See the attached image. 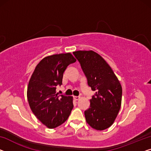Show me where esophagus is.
Segmentation results:
<instances>
[{
	"label": "esophagus",
	"instance_id": "esophagus-1",
	"mask_svg": "<svg viewBox=\"0 0 151 151\" xmlns=\"http://www.w3.org/2000/svg\"><path fill=\"white\" fill-rule=\"evenodd\" d=\"M74 99H75V100L77 101V100H79L80 97H79V96H74Z\"/></svg>",
	"mask_w": 151,
	"mask_h": 151
}]
</instances>
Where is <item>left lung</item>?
I'll use <instances>...</instances> for the list:
<instances>
[{"label":"left lung","mask_w":151,"mask_h":151,"mask_svg":"<svg viewBox=\"0 0 151 151\" xmlns=\"http://www.w3.org/2000/svg\"><path fill=\"white\" fill-rule=\"evenodd\" d=\"M87 79V83L96 96L90 100V107L85 111L87 123L99 131L113 124L122 99V87L111 66L95 51H74Z\"/></svg>","instance_id":"obj_1"}]
</instances>
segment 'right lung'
<instances>
[{
	"label": "right lung",
	"mask_w": 151,
	"mask_h": 151,
	"mask_svg": "<svg viewBox=\"0 0 151 151\" xmlns=\"http://www.w3.org/2000/svg\"><path fill=\"white\" fill-rule=\"evenodd\" d=\"M76 60L71 53L47 56L37 65L29 81L27 98L31 111L49 129L63 124L73 109V96L59 98L55 89L62 84L67 67Z\"/></svg>",
	"instance_id": "add662e5"
}]
</instances>
